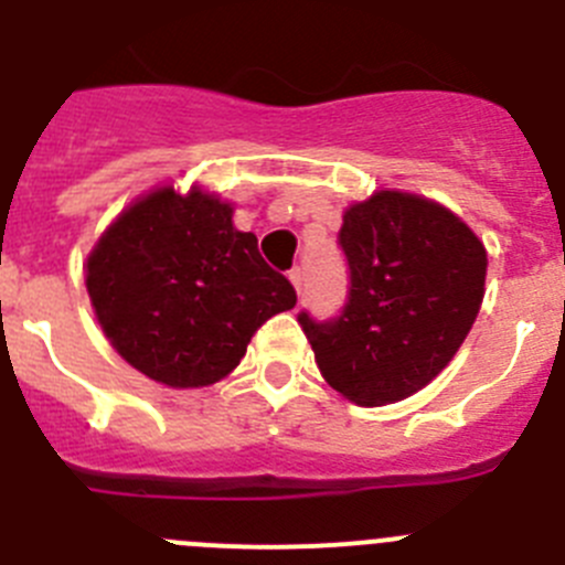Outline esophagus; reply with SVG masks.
Masks as SVG:
<instances>
[{
  "instance_id": "esophagus-1",
  "label": "esophagus",
  "mask_w": 565,
  "mask_h": 565,
  "mask_svg": "<svg viewBox=\"0 0 565 565\" xmlns=\"http://www.w3.org/2000/svg\"><path fill=\"white\" fill-rule=\"evenodd\" d=\"M289 281H292L295 292H298L300 298V295H303V270H300V267H292V270H289Z\"/></svg>"
}]
</instances>
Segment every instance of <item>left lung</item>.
<instances>
[{
	"label": "left lung",
	"mask_w": 565,
	"mask_h": 565,
	"mask_svg": "<svg viewBox=\"0 0 565 565\" xmlns=\"http://www.w3.org/2000/svg\"><path fill=\"white\" fill-rule=\"evenodd\" d=\"M351 287L337 320L298 315L326 382L360 407L424 390L455 360L484 298L488 253L455 211L379 189L342 214Z\"/></svg>",
	"instance_id": "left-lung-1"
}]
</instances>
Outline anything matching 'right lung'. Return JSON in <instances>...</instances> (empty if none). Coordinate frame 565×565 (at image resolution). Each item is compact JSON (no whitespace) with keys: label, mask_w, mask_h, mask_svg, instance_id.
Returning <instances> with one entry per match:
<instances>
[{"label":"right lung","mask_w":565,"mask_h":565,"mask_svg":"<svg viewBox=\"0 0 565 565\" xmlns=\"http://www.w3.org/2000/svg\"><path fill=\"white\" fill-rule=\"evenodd\" d=\"M86 289L116 354L175 390L228 376L258 326L298 300L236 231L234 205L200 186L136 198L88 253Z\"/></svg>","instance_id":"add662e5"}]
</instances>
